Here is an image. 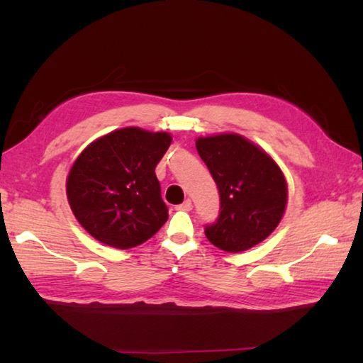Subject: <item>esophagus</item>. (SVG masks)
Instances as JSON below:
<instances>
[{
  "mask_svg": "<svg viewBox=\"0 0 363 363\" xmlns=\"http://www.w3.org/2000/svg\"><path fill=\"white\" fill-rule=\"evenodd\" d=\"M176 209H177V211H186V212H189V211H191V201H190V199H186V201H184L182 204L176 206Z\"/></svg>",
  "mask_w": 363,
  "mask_h": 363,
  "instance_id": "esophagus-1",
  "label": "esophagus"
}]
</instances>
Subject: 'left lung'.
<instances>
[{
  "mask_svg": "<svg viewBox=\"0 0 363 363\" xmlns=\"http://www.w3.org/2000/svg\"><path fill=\"white\" fill-rule=\"evenodd\" d=\"M199 157L220 194V213L204 234L228 252L256 246L273 233L287 204V184L276 162L238 134L199 137Z\"/></svg>",
  "mask_w": 363,
  "mask_h": 363,
  "instance_id": "obj_1",
  "label": "left lung"
}]
</instances>
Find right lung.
<instances>
[{
  "label": "right lung",
  "instance_id": "add662e5",
  "mask_svg": "<svg viewBox=\"0 0 363 363\" xmlns=\"http://www.w3.org/2000/svg\"><path fill=\"white\" fill-rule=\"evenodd\" d=\"M172 137L123 128L84 150L68 173L67 196L76 220L112 248L128 250L148 240L168 220L156 165Z\"/></svg>",
  "mask_w": 363,
  "mask_h": 363
}]
</instances>
